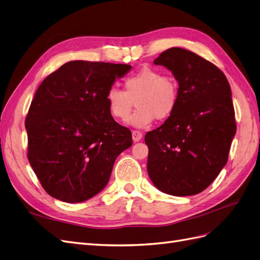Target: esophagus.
Returning a JSON list of instances; mask_svg holds the SVG:
<instances>
[{
  "label": "esophagus",
  "mask_w": 260,
  "mask_h": 260,
  "mask_svg": "<svg viewBox=\"0 0 260 260\" xmlns=\"http://www.w3.org/2000/svg\"><path fill=\"white\" fill-rule=\"evenodd\" d=\"M142 133L140 131H132V140L135 141V142H139V141L142 139Z\"/></svg>",
  "instance_id": "esophagus-1"
}]
</instances>
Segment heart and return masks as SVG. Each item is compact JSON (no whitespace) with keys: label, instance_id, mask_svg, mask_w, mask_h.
<instances>
[{"label":"heart","instance_id":"1","mask_svg":"<svg viewBox=\"0 0 260 260\" xmlns=\"http://www.w3.org/2000/svg\"><path fill=\"white\" fill-rule=\"evenodd\" d=\"M124 92L111 88L106 94V104L112 117L125 121L135 105L138 109L130 117L135 128L148 127L156 118L166 120L176 112L179 103V86L170 77L161 76L159 70L143 67L123 81Z\"/></svg>","mask_w":260,"mask_h":260}]
</instances>
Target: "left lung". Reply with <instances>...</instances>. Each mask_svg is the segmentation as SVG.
I'll return each instance as SVG.
<instances>
[{
    "label": "left lung",
    "instance_id": "left-lung-1",
    "mask_svg": "<svg viewBox=\"0 0 260 260\" xmlns=\"http://www.w3.org/2000/svg\"><path fill=\"white\" fill-rule=\"evenodd\" d=\"M154 64L174 75L179 103L174 115L145 135L148 176L164 193L195 195L228 161L237 132L230 84L214 64L181 48L162 52Z\"/></svg>",
    "mask_w": 260,
    "mask_h": 260
}]
</instances>
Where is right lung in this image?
<instances>
[{
    "label": "right lung",
    "mask_w": 260,
    "mask_h": 260,
    "mask_svg": "<svg viewBox=\"0 0 260 260\" xmlns=\"http://www.w3.org/2000/svg\"><path fill=\"white\" fill-rule=\"evenodd\" d=\"M130 65L72 60L43 80L26 117L28 159L44 190L80 203L107 185L131 131L108 112L107 91Z\"/></svg>",
    "instance_id": "1"
}]
</instances>
